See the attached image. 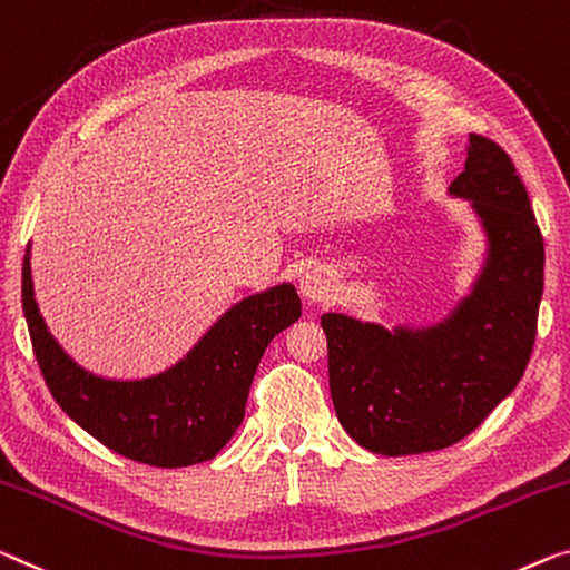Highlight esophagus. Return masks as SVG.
Listing matches in <instances>:
<instances>
[{"label": "esophagus", "instance_id": "obj_1", "mask_svg": "<svg viewBox=\"0 0 570 570\" xmlns=\"http://www.w3.org/2000/svg\"><path fill=\"white\" fill-rule=\"evenodd\" d=\"M299 292L309 304H325V302H333L335 284H333V278L325 274V271L314 268L302 276Z\"/></svg>", "mask_w": 570, "mask_h": 570}]
</instances>
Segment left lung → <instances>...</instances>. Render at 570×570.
I'll return each mask as SVG.
<instances>
[{"label":"left lung","instance_id":"8db88e82","mask_svg":"<svg viewBox=\"0 0 570 570\" xmlns=\"http://www.w3.org/2000/svg\"><path fill=\"white\" fill-rule=\"evenodd\" d=\"M450 194L471 202L489 243L481 276L450 317L386 330L322 314L337 420L371 453L455 445L514 392L532 355L546 245L512 158L471 132Z\"/></svg>","mask_w":570,"mask_h":570}]
</instances>
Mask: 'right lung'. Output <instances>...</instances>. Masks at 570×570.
Wrapping results in <instances>:
<instances>
[{
	"mask_svg": "<svg viewBox=\"0 0 570 570\" xmlns=\"http://www.w3.org/2000/svg\"><path fill=\"white\" fill-rule=\"evenodd\" d=\"M22 309L42 379L58 406L115 453L156 469L212 461L245 417V402L271 340L302 317L299 294L278 284L227 309L197 345L164 373L140 381L81 368L48 333L22 261Z\"/></svg>",
	"mask_w": 570,
	"mask_h": 570,
	"instance_id": "right-lung-1",
	"label": "right lung"
}]
</instances>
